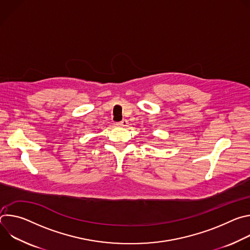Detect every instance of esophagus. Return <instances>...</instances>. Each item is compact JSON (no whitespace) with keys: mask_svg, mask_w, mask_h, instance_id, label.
<instances>
[{"mask_svg":"<svg viewBox=\"0 0 250 250\" xmlns=\"http://www.w3.org/2000/svg\"><path fill=\"white\" fill-rule=\"evenodd\" d=\"M117 125H121V126H127V125H128V122H127L126 120H123L122 122L118 123Z\"/></svg>","mask_w":250,"mask_h":250,"instance_id":"obj_1","label":"esophagus"}]
</instances>
